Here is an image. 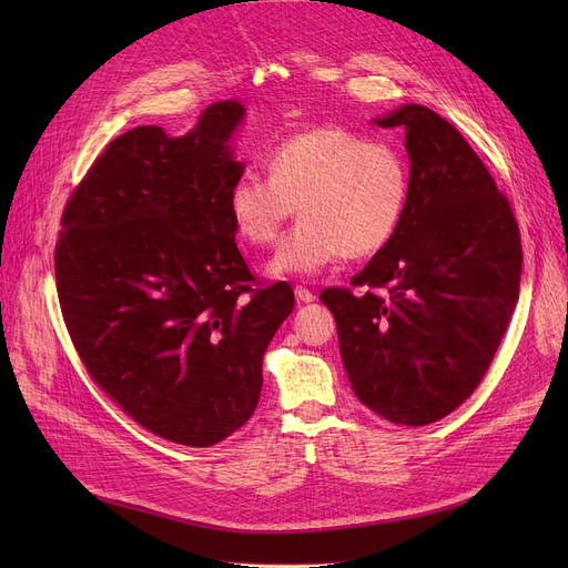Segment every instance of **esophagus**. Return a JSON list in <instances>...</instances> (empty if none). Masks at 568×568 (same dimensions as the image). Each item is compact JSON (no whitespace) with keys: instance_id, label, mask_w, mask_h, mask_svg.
<instances>
[{"instance_id":"34e87169","label":"esophagus","mask_w":568,"mask_h":568,"mask_svg":"<svg viewBox=\"0 0 568 568\" xmlns=\"http://www.w3.org/2000/svg\"><path fill=\"white\" fill-rule=\"evenodd\" d=\"M294 294H296V300H300V302H304V304H311V302H315V292L313 290H308L306 285H296L294 287Z\"/></svg>"}]
</instances>
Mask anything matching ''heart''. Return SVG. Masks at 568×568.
Instances as JSON below:
<instances>
[{
	"instance_id": "b5f03b06",
	"label": "heart",
	"mask_w": 568,
	"mask_h": 568,
	"mask_svg": "<svg viewBox=\"0 0 568 568\" xmlns=\"http://www.w3.org/2000/svg\"><path fill=\"white\" fill-rule=\"evenodd\" d=\"M268 176L244 172L230 191V214L251 246H272L294 204L304 216L268 262L272 274H317L382 251L409 200V165L398 146L343 126H317L278 142Z\"/></svg>"
}]
</instances>
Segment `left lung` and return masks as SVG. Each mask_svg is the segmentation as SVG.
Listing matches in <instances>:
<instances>
[{
  "instance_id": "left-lung-1",
  "label": "left lung",
  "mask_w": 568,
  "mask_h": 568,
  "mask_svg": "<svg viewBox=\"0 0 568 568\" xmlns=\"http://www.w3.org/2000/svg\"><path fill=\"white\" fill-rule=\"evenodd\" d=\"M377 124L405 129V216L352 287H326L320 300L336 317L356 398L392 424L426 426L460 407L490 368L518 304L520 230L444 116L412 103Z\"/></svg>"
}]
</instances>
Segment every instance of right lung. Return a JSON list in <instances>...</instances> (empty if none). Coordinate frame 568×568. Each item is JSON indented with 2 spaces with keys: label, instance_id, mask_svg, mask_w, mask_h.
<instances>
[{
  "label": "right lung",
  "instance_id": "obj_1",
  "mask_svg": "<svg viewBox=\"0 0 568 568\" xmlns=\"http://www.w3.org/2000/svg\"><path fill=\"white\" fill-rule=\"evenodd\" d=\"M236 101L195 131L138 126L112 140L73 189L54 246L64 324L89 377L135 424L184 446L242 428L262 356L292 313L287 283H264L239 253L230 191L244 165L227 138Z\"/></svg>",
  "mask_w": 568,
  "mask_h": 568
}]
</instances>
